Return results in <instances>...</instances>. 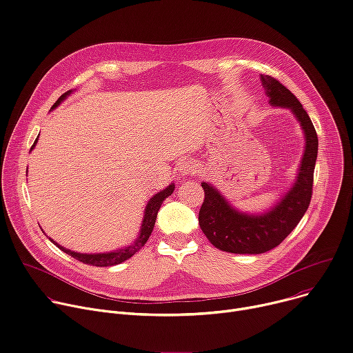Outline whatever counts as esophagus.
Returning a JSON list of instances; mask_svg holds the SVG:
<instances>
[{
  "instance_id": "obj_1",
  "label": "esophagus",
  "mask_w": 353,
  "mask_h": 353,
  "mask_svg": "<svg viewBox=\"0 0 353 353\" xmlns=\"http://www.w3.org/2000/svg\"><path fill=\"white\" fill-rule=\"evenodd\" d=\"M179 172H180L183 176H185V174H196V173H199L194 165H188V163H181V165L179 166Z\"/></svg>"
}]
</instances>
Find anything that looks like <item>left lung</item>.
Wrapping results in <instances>:
<instances>
[{"label": "left lung", "instance_id": "8db88e82", "mask_svg": "<svg viewBox=\"0 0 353 353\" xmlns=\"http://www.w3.org/2000/svg\"><path fill=\"white\" fill-rule=\"evenodd\" d=\"M261 80L269 104L293 112L303 130L305 145L294 183L263 212L239 211L214 184L201 183L205 199L199 214L200 228L215 248L238 254L265 253L280 245L297 227L311 201L318 153L315 128L296 95L270 76L261 74Z\"/></svg>", "mask_w": 353, "mask_h": 353}]
</instances>
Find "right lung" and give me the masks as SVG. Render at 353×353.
Segmentation results:
<instances>
[{"label":"right lung","instance_id":"right-lung-1","mask_svg":"<svg viewBox=\"0 0 353 353\" xmlns=\"http://www.w3.org/2000/svg\"><path fill=\"white\" fill-rule=\"evenodd\" d=\"M74 90H69L68 92H65L61 95V97L54 103V105L52 107L56 108L57 105L61 104V101H65L69 95L73 92ZM38 139L35 141V143L32 145L30 150L35 148ZM174 191V183H170L166 188L157 191V193L148 201L146 207H145V211H143V218H142V225H141V230H139V234L137 236V239L131 243V245H126L123 248H119V249H115V250H111V252H103V253H80V252H74L72 249H66L63 248L61 245H59L57 242H54L52 238L50 242H53L59 249H61L65 253L70 254L72 258L85 263V265H90V266H99V268H105V266H115V265H119L125 261H128L130 258H132V256L141 250V248L146 243V241L149 239L152 231H153V227H154V222H156V216H157V211L160 208V205H162V203L169 197L172 196V193Z\"/></svg>","mask_w":353,"mask_h":353}]
</instances>
